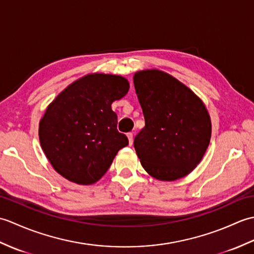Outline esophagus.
I'll return each instance as SVG.
<instances>
[{"mask_svg": "<svg viewBox=\"0 0 254 254\" xmlns=\"http://www.w3.org/2000/svg\"><path fill=\"white\" fill-rule=\"evenodd\" d=\"M127 139H128V144H130V146L133 144V134L132 133H127Z\"/></svg>", "mask_w": 254, "mask_h": 254, "instance_id": "esophagus-1", "label": "esophagus"}]
</instances>
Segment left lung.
<instances>
[{"instance_id": "obj_1", "label": "left lung", "mask_w": 254, "mask_h": 254, "mask_svg": "<svg viewBox=\"0 0 254 254\" xmlns=\"http://www.w3.org/2000/svg\"><path fill=\"white\" fill-rule=\"evenodd\" d=\"M145 127L134 138L143 168L158 180L180 179L195 168L208 147L212 124L201 99L158 69L134 75Z\"/></svg>"}]
</instances>
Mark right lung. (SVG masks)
Returning a JSON list of instances; mask_svg holds the SVG:
<instances>
[{"label": "right lung", "instance_id": "right-lung-1", "mask_svg": "<svg viewBox=\"0 0 254 254\" xmlns=\"http://www.w3.org/2000/svg\"><path fill=\"white\" fill-rule=\"evenodd\" d=\"M127 91L124 77L97 73L74 82L51 102L39 123V139L59 174L77 185H91L106 174L128 144L111 109Z\"/></svg>", "mask_w": 254, "mask_h": 254}]
</instances>
